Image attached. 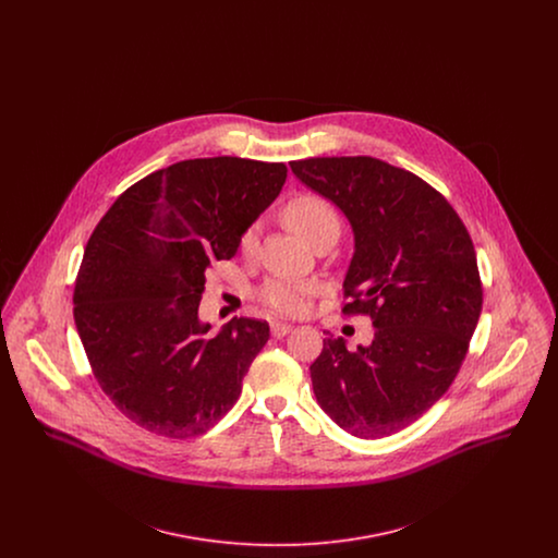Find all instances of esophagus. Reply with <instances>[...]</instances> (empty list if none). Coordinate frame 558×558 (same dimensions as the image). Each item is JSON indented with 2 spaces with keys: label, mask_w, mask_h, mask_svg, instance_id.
I'll return each mask as SVG.
<instances>
[{
  "label": "esophagus",
  "mask_w": 558,
  "mask_h": 558,
  "mask_svg": "<svg viewBox=\"0 0 558 558\" xmlns=\"http://www.w3.org/2000/svg\"><path fill=\"white\" fill-rule=\"evenodd\" d=\"M291 330L292 326L291 324H287V322H271V335H274L276 339L287 337Z\"/></svg>",
  "instance_id": "34e87169"
}]
</instances>
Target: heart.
Masks as SVG:
<instances>
[{
  "mask_svg": "<svg viewBox=\"0 0 558 558\" xmlns=\"http://www.w3.org/2000/svg\"><path fill=\"white\" fill-rule=\"evenodd\" d=\"M284 219L292 230L310 240L312 244L326 234H339L341 221L339 215L332 209V205L318 194L301 192L294 194L291 201L284 205ZM257 244V228L248 226L240 234L239 246L242 253H253ZM316 292V287L307 280H294V278H269L259 291V299L267 307L280 316H301L310 310V301Z\"/></svg>",
  "mask_w": 558,
  "mask_h": 558,
  "instance_id": "obj_1",
  "label": "heart"
}]
</instances>
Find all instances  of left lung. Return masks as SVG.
Wrapping results in <instances>:
<instances>
[{
    "label": "left lung",
    "instance_id": "obj_1",
    "mask_svg": "<svg viewBox=\"0 0 558 558\" xmlns=\"http://www.w3.org/2000/svg\"><path fill=\"white\" fill-rule=\"evenodd\" d=\"M292 173L345 213L355 239L343 314L374 339H324L310 366L322 410L362 439L418 421L450 389L477 326V255L450 203L418 175L372 157L292 160Z\"/></svg>",
    "mask_w": 558,
    "mask_h": 558
}]
</instances>
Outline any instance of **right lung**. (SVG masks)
Listing matches in <instances>:
<instances>
[{"label": "right lung", "instance_id": "right-lung-1", "mask_svg": "<svg viewBox=\"0 0 558 558\" xmlns=\"http://www.w3.org/2000/svg\"><path fill=\"white\" fill-rule=\"evenodd\" d=\"M284 182V162L180 160L128 187L92 232L75 326L98 385L135 425L186 439L236 403L269 326L232 318L209 337L198 319L205 274L236 255Z\"/></svg>", "mask_w": 558, "mask_h": 558}]
</instances>
